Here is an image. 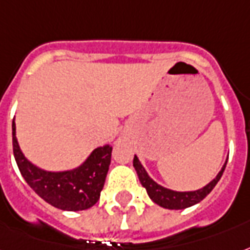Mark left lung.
Here are the masks:
<instances>
[{
	"label": "left lung",
	"instance_id": "8db88e82",
	"mask_svg": "<svg viewBox=\"0 0 250 250\" xmlns=\"http://www.w3.org/2000/svg\"><path fill=\"white\" fill-rule=\"evenodd\" d=\"M227 160H228V157H227ZM226 165L227 161L224 163V165H223L222 169H220V171L216 174L214 180L209 181L208 184L202 188L191 190V191H176V190L161 186L155 180H152L149 174H148V171L146 170V167H143L142 163H140L138 156L135 155V157H133V167L138 173L139 181L143 185V188H146V193L156 205L167 209L188 208V207H191V206L199 203L202 199H205L212 191V188L216 186L219 180L222 178Z\"/></svg>",
	"mask_w": 250,
	"mask_h": 250
}]
</instances>
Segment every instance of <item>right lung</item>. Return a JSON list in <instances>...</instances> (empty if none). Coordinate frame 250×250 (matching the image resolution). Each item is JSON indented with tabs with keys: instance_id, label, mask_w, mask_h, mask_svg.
<instances>
[{
	"instance_id": "1",
	"label": "right lung",
	"mask_w": 250,
	"mask_h": 250,
	"mask_svg": "<svg viewBox=\"0 0 250 250\" xmlns=\"http://www.w3.org/2000/svg\"><path fill=\"white\" fill-rule=\"evenodd\" d=\"M13 150L21 174L28 186L47 203L62 211H83L98 202L111 163L112 146L95 148L79 167L51 171L27 160L19 146L13 119Z\"/></svg>"
}]
</instances>
